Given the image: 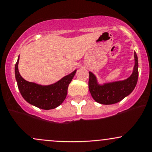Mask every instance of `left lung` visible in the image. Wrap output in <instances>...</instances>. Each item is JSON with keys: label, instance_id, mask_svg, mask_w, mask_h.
<instances>
[{"label": "left lung", "instance_id": "1", "mask_svg": "<svg viewBox=\"0 0 152 152\" xmlns=\"http://www.w3.org/2000/svg\"><path fill=\"white\" fill-rule=\"evenodd\" d=\"M135 65L132 75L126 80L99 85L96 76L89 72L88 88L93 99L102 104H113L122 101L132 93L137 84L138 77V61L134 52Z\"/></svg>", "mask_w": 152, "mask_h": 152}]
</instances>
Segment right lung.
Returning a JSON list of instances; mask_svg holds the SVG:
<instances>
[{
	"instance_id": "obj_1",
	"label": "right lung",
	"mask_w": 152,
	"mask_h": 152,
	"mask_svg": "<svg viewBox=\"0 0 152 152\" xmlns=\"http://www.w3.org/2000/svg\"><path fill=\"white\" fill-rule=\"evenodd\" d=\"M19 60V56L15 64V77L18 88L24 100L35 107L45 110L55 109L62 104L66 99L68 86L74 77L76 70L53 84L41 86L28 82L20 75L18 69Z\"/></svg>"
}]
</instances>
